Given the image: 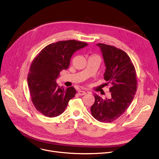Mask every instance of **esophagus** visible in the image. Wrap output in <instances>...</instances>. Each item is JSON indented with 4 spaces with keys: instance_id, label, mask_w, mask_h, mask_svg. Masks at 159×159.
I'll return each mask as SVG.
<instances>
[{
    "instance_id": "1",
    "label": "esophagus",
    "mask_w": 159,
    "mask_h": 159,
    "mask_svg": "<svg viewBox=\"0 0 159 159\" xmlns=\"http://www.w3.org/2000/svg\"><path fill=\"white\" fill-rule=\"evenodd\" d=\"M87 94V92L83 90H79L78 91V94L80 96H83V95H85Z\"/></svg>"
}]
</instances>
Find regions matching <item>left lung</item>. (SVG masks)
Wrapping results in <instances>:
<instances>
[{"label":"left lung","mask_w":159,"mask_h":159,"mask_svg":"<svg viewBox=\"0 0 159 159\" xmlns=\"http://www.w3.org/2000/svg\"><path fill=\"white\" fill-rule=\"evenodd\" d=\"M103 58L106 85H110L111 98L102 99L95 95L91 114L102 123H111L122 115L131 104L137 90L135 69L129 56L114 46L97 43Z\"/></svg>","instance_id":"obj_1"}]
</instances>
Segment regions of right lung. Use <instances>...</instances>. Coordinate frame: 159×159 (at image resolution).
I'll use <instances>...</instances> for the list:
<instances>
[{
  "label": "right lung",
  "mask_w": 159,
  "mask_h": 159,
  "mask_svg": "<svg viewBox=\"0 0 159 159\" xmlns=\"http://www.w3.org/2000/svg\"><path fill=\"white\" fill-rule=\"evenodd\" d=\"M87 45L74 40L53 43L44 48L33 61L27 77L28 86L34 107L45 116H60L69 100L75 96V89L60 87L56 80L60 71L69 68L73 54Z\"/></svg>",
  "instance_id": "1"
}]
</instances>
